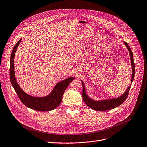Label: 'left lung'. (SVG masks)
I'll return each instance as SVG.
<instances>
[{
    "label": "left lung",
    "instance_id": "1",
    "mask_svg": "<svg viewBox=\"0 0 147 147\" xmlns=\"http://www.w3.org/2000/svg\"><path fill=\"white\" fill-rule=\"evenodd\" d=\"M124 44L126 46L128 50L129 51L130 53V60L131 63V68H132V75H131V84L130 86L128 87L127 90L122 96L120 97H118L116 99H113L109 100H105L102 101H95L93 99H90V97L87 95L86 93V90L84 87V85L83 82H82V99L86 103L87 105L95 111H107L109 109H112L113 108H115L116 107H118V106L121 105L125 100L126 98L128 96L129 90L131 87V84L134 81V76H135V63L134 60V56H133V53L131 50V49L129 47V45L124 42Z\"/></svg>",
    "mask_w": 147,
    "mask_h": 147
}]
</instances>
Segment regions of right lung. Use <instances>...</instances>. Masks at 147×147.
Wrapping results in <instances>:
<instances>
[{
	"mask_svg": "<svg viewBox=\"0 0 147 147\" xmlns=\"http://www.w3.org/2000/svg\"><path fill=\"white\" fill-rule=\"evenodd\" d=\"M22 39H20L13 47L10 58V69L9 75L10 80L12 85L17 93L19 99L25 106L34 110L39 111H51L59 106L61 102L62 97L65 90L75 78L69 77L63 81L57 83L52 92L48 96L44 97H32L25 93L21 89L17 84L14 73V62L13 58L15 56V53L17 47L20 44Z\"/></svg>",
	"mask_w": 147,
	"mask_h": 147,
	"instance_id": "obj_1",
	"label": "right lung"
}]
</instances>
